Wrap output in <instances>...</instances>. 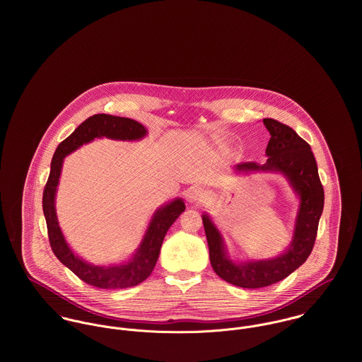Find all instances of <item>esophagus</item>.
<instances>
[{"label":"esophagus","instance_id":"1","mask_svg":"<svg viewBox=\"0 0 362 362\" xmlns=\"http://www.w3.org/2000/svg\"><path fill=\"white\" fill-rule=\"evenodd\" d=\"M204 198V191L199 187H191L187 191V199L191 204H199Z\"/></svg>","mask_w":362,"mask_h":362}]
</instances>
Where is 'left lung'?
<instances>
[{
	"label": "left lung",
	"instance_id": "obj_1",
	"mask_svg": "<svg viewBox=\"0 0 362 362\" xmlns=\"http://www.w3.org/2000/svg\"><path fill=\"white\" fill-rule=\"evenodd\" d=\"M263 124L270 134L266 161L263 164L254 161L238 163L234 165V171L245 174L274 173L287 180L298 198V210L293 237L286 251L273 258L234 260L210 214L206 211L202 214L213 270L227 283L243 288H260L274 284L308 259L325 202L323 187L310 145L293 128L273 118H264Z\"/></svg>",
	"mask_w": 362,
	"mask_h": 362
}]
</instances>
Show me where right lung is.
Segmentation results:
<instances>
[{
    "mask_svg": "<svg viewBox=\"0 0 362 362\" xmlns=\"http://www.w3.org/2000/svg\"><path fill=\"white\" fill-rule=\"evenodd\" d=\"M146 135L148 129L135 119L96 114L83 121L65 141H62L52 156L50 175L43 192V213L47 223L50 245L58 260L90 286L100 288H125L146 280L155 269L165 233L185 210V204L181 198H175L163 206L157 207L142 241L131 258L119 263L93 264L72 251L58 223L55 195L64 158L95 139L107 138L112 141L134 142L144 139Z\"/></svg>",
    "mask_w": 362,
    "mask_h": 362,
    "instance_id": "add662e5",
    "label": "right lung"
}]
</instances>
